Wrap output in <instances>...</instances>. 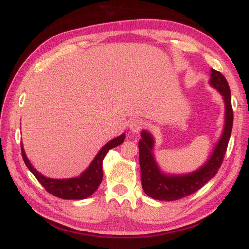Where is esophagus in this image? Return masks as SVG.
<instances>
[{"label": "esophagus", "instance_id": "1", "mask_svg": "<svg viewBox=\"0 0 249 249\" xmlns=\"http://www.w3.org/2000/svg\"><path fill=\"white\" fill-rule=\"evenodd\" d=\"M144 121L142 119H131L129 122V128L133 132H139L143 129Z\"/></svg>", "mask_w": 249, "mask_h": 249}]
</instances>
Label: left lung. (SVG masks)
Segmentation results:
<instances>
[{"label": "left lung", "mask_w": 249, "mask_h": 249, "mask_svg": "<svg viewBox=\"0 0 249 249\" xmlns=\"http://www.w3.org/2000/svg\"><path fill=\"white\" fill-rule=\"evenodd\" d=\"M210 84L215 87L224 97L225 101V127L222 138L203 167L193 174L185 176H166L158 168L152 156L154 141L148 132L141 133L139 141V162L141 169V184L146 195L160 201H175L185 197L202 188L218 173L223 163L231 135L233 125V110L231 105V89L225 79L218 70L210 69Z\"/></svg>", "instance_id": "1"}]
</instances>
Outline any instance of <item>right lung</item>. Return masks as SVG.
Segmentation results:
<instances>
[{"mask_svg": "<svg viewBox=\"0 0 249 249\" xmlns=\"http://www.w3.org/2000/svg\"><path fill=\"white\" fill-rule=\"evenodd\" d=\"M124 139L125 135L123 133V135H121L120 137L111 140L109 143H107L104 147L99 151V154L94 158V160L92 161L90 166H89L84 173L78 178H72V179L67 180L49 179V178L44 177L40 173H37V171L31 166V164L29 163L21 145L22 157L24 163L26 164L28 169L34 174V176L36 178V180L42 184V186L45 188L49 194L65 200H82L90 196L94 191L98 189L102 182V178H103L102 163H103L106 154L111 148L117 147L120 144H122Z\"/></svg>", "mask_w": 249, "mask_h": 249, "instance_id": "obj_1", "label": "right lung"}]
</instances>
